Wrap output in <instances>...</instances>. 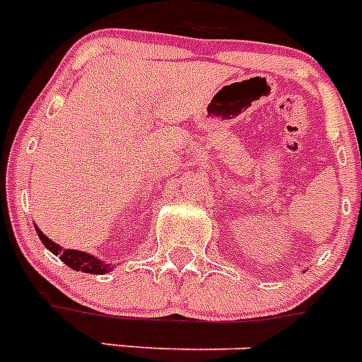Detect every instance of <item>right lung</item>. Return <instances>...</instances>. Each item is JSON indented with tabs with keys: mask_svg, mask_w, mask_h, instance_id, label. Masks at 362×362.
Masks as SVG:
<instances>
[{
	"mask_svg": "<svg viewBox=\"0 0 362 362\" xmlns=\"http://www.w3.org/2000/svg\"><path fill=\"white\" fill-rule=\"evenodd\" d=\"M36 232L40 235L41 243H43L54 255H59L63 263L66 267H70L72 270H78V272H85V274H95V276H101V274H107V272L112 270L110 264H105L101 263L98 257L94 255L86 254V252H78V250H66V248H62L59 245H56L54 241H50L43 232L36 226Z\"/></svg>",
	"mask_w": 362,
	"mask_h": 362,
	"instance_id": "1",
	"label": "right lung"
}]
</instances>
